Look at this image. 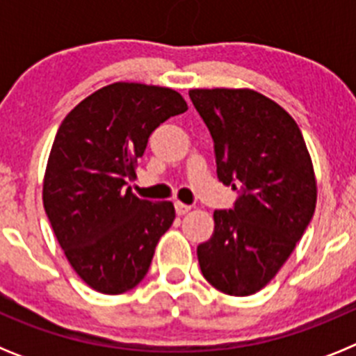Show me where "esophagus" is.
I'll return each instance as SVG.
<instances>
[{"label": "esophagus", "instance_id": "obj_1", "mask_svg": "<svg viewBox=\"0 0 356 356\" xmlns=\"http://www.w3.org/2000/svg\"><path fill=\"white\" fill-rule=\"evenodd\" d=\"M175 210L178 216H184V213H187L188 210H191V205H185V203H181V201H176Z\"/></svg>", "mask_w": 356, "mask_h": 356}]
</instances>
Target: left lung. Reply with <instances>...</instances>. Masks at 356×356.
Returning <instances> with one entry per match:
<instances>
[{
	"mask_svg": "<svg viewBox=\"0 0 356 356\" xmlns=\"http://www.w3.org/2000/svg\"><path fill=\"white\" fill-rule=\"evenodd\" d=\"M188 96L212 135L217 178L238 194L232 209L213 212V235L197 246L201 273L225 294H254L312 221V160L300 127L269 97L250 89H194Z\"/></svg>",
	"mask_w": 356,
	"mask_h": 356,
	"instance_id": "left-lung-1",
	"label": "left lung"
}]
</instances>
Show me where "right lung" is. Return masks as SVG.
Here are the masks:
<instances>
[{
	"instance_id": "add662e5",
	"label": "right lung",
	"mask_w": 356,
	"mask_h": 356,
	"mask_svg": "<svg viewBox=\"0 0 356 356\" xmlns=\"http://www.w3.org/2000/svg\"><path fill=\"white\" fill-rule=\"evenodd\" d=\"M187 103L172 89L106 85L65 115L44 176V210L69 264L103 294L139 285L160 237L175 221L171 201L151 203L127 187L149 135Z\"/></svg>"
}]
</instances>
